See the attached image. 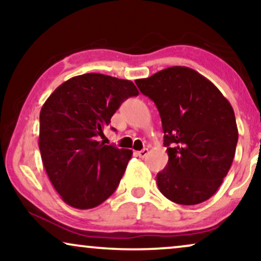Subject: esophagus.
Returning <instances> with one entry per match:
<instances>
[{
	"label": "esophagus",
	"instance_id": "esophagus-1",
	"mask_svg": "<svg viewBox=\"0 0 261 261\" xmlns=\"http://www.w3.org/2000/svg\"><path fill=\"white\" fill-rule=\"evenodd\" d=\"M135 154H137L139 158H145V156H147V154H148V148H144V149H141V151L135 152Z\"/></svg>",
	"mask_w": 261,
	"mask_h": 261
}]
</instances>
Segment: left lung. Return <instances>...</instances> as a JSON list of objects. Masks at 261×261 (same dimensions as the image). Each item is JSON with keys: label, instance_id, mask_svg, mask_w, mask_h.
Masks as SVG:
<instances>
[{"label": "left lung", "instance_id": "left-lung-1", "mask_svg": "<svg viewBox=\"0 0 261 261\" xmlns=\"http://www.w3.org/2000/svg\"><path fill=\"white\" fill-rule=\"evenodd\" d=\"M155 103L169 163L156 184L170 201L183 205L209 199L233 163L239 132L234 110L219 89L187 66L164 69L135 81Z\"/></svg>", "mask_w": 261, "mask_h": 261}]
</instances>
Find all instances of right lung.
<instances>
[{"instance_id": "obj_1", "label": "right lung", "mask_w": 261, "mask_h": 261, "mask_svg": "<svg viewBox=\"0 0 261 261\" xmlns=\"http://www.w3.org/2000/svg\"><path fill=\"white\" fill-rule=\"evenodd\" d=\"M133 82L101 73L70 78L40 112L39 148L46 173L66 204L91 209L116 190L133 152L96 140L130 96Z\"/></svg>"}]
</instances>
